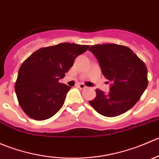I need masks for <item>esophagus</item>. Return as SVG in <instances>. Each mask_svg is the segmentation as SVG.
<instances>
[{
    "label": "esophagus",
    "mask_w": 159,
    "mask_h": 159,
    "mask_svg": "<svg viewBox=\"0 0 159 159\" xmlns=\"http://www.w3.org/2000/svg\"><path fill=\"white\" fill-rule=\"evenodd\" d=\"M77 86H78V87L79 88V89H86V88H87L85 85H84V84H78Z\"/></svg>",
    "instance_id": "obj_1"
}]
</instances>
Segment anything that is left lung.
I'll return each mask as SVG.
<instances>
[{
  "label": "left lung",
  "mask_w": 159,
  "mask_h": 159,
  "mask_svg": "<svg viewBox=\"0 0 159 159\" xmlns=\"http://www.w3.org/2000/svg\"><path fill=\"white\" fill-rule=\"evenodd\" d=\"M89 50L98 61L104 76L111 81L109 92L96 89L95 98L89 104L104 116L125 113L137 103L148 86L145 63L125 46L96 44Z\"/></svg>",
  "instance_id": "obj_1"
}]
</instances>
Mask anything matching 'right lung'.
<instances>
[{
	"label": "right lung",
	"instance_id": "right-lung-1",
	"mask_svg": "<svg viewBox=\"0 0 159 159\" xmlns=\"http://www.w3.org/2000/svg\"><path fill=\"white\" fill-rule=\"evenodd\" d=\"M89 47L61 43L38 50L23 62L14 89L19 105L28 116L42 121L61 108L70 87L58 81Z\"/></svg>",
	"mask_w": 159,
	"mask_h": 159
}]
</instances>
